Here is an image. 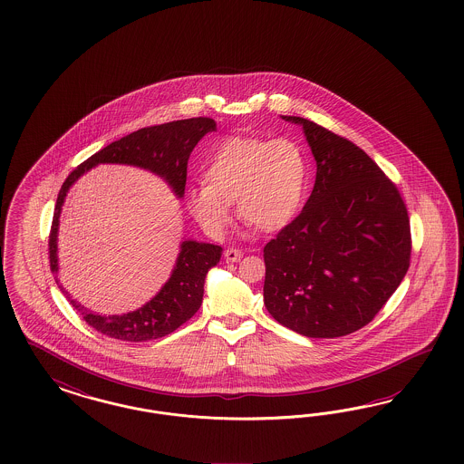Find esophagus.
I'll return each mask as SVG.
<instances>
[{"mask_svg":"<svg viewBox=\"0 0 464 464\" xmlns=\"http://www.w3.org/2000/svg\"><path fill=\"white\" fill-rule=\"evenodd\" d=\"M226 260L227 262H238L243 258V252L238 248H227L225 252Z\"/></svg>","mask_w":464,"mask_h":464,"instance_id":"esophagus-1","label":"esophagus"}]
</instances>
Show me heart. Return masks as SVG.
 I'll return each mask as SVG.
<instances>
[{
	"mask_svg": "<svg viewBox=\"0 0 464 464\" xmlns=\"http://www.w3.org/2000/svg\"><path fill=\"white\" fill-rule=\"evenodd\" d=\"M308 179V156L295 140L237 136L219 144L202 171L204 185L188 188L185 204L212 237L225 235L231 202L243 223L274 233L301 211Z\"/></svg>",
	"mask_w": 464,
	"mask_h": 464,
	"instance_id": "obj_1",
	"label": "heart"
}]
</instances>
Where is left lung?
Segmentation results:
<instances>
[{
    "label": "left lung",
    "mask_w": 464,
    "mask_h": 464,
    "mask_svg": "<svg viewBox=\"0 0 464 464\" xmlns=\"http://www.w3.org/2000/svg\"><path fill=\"white\" fill-rule=\"evenodd\" d=\"M316 161L308 202L264 248V303L309 338L349 335L369 324L401 284L411 253L407 206L352 140L303 117Z\"/></svg>",
    "instance_id": "1"
}]
</instances>
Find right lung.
<instances>
[{"label":"right lung","instance_id":"right-lung-1","mask_svg":"<svg viewBox=\"0 0 464 464\" xmlns=\"http://www.w3.org/2000/svg\"><path fill=\"white\" fill-rule=\"evenodd\" d=\"M216 130V122L209 117H194L173 121L161 126L144 127L122 140L111 142L99 153L90 156L78 169H72L66 182L63 183L57 196L54 218L49 235V260L51 270L57 276V227L59 216L71 185L84 171L100 163H119L150 169L169 183L175 196L183 197L187 182V163L197 142L208 132ZM223 248L211 243H198L196 239H185L180 245L175 267L169 281L160 293L144 306L126 314L102 316L88 313L78 301L71 299L68 291L59 284L63 295L68 297L72 308L83 316L84 322L107 337L126 342H146L167 337L180 324L190 320L202 304L204 282L209 268L218 266Z\"/></svg>","mask_w":464,"mask_h":464}]
</instances>
